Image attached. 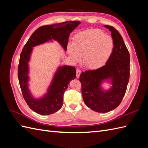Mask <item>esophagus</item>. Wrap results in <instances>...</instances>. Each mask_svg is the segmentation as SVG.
I'll use <instances>...</instances> for the list:
<instances>
[{"mask_svg": "<svg viewBox=\"0 0 148 148\" xmlns=\"http://www.w3.org/2000/svg\"><path fill=\"white\" fill-rule=\"evenodd\" d=\"M81 72H82L81 70L79 69H77V70H76V74H77V77L78 78L79 77V75H80V74H81Z\"/></svg>", "mask_w": 148, "mask_h": 148, "instance_id": "esophagus-1", "label": "esophagus"}]
</instances>
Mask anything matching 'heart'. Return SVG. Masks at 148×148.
Wrapping results in <instances>:
<instances>
[{
	"instance_id": "heart-1",
	"label": "heart",
	"mask_w": 148,
	"mask_h": 148,
	"mask_svg": "<svg viewBox=\"0 0 148 148\" xmlns=\"http://www.w3.org/2000/svg\"><path fill=\"white\" fill-rule=\"evenodd\" d=\"M114 43L112 38L100 29H89L75 35L73 43L67 47L74 62L83 57V64L89 70L99 69L109 60L112 53Z\"/></svg>"
}]
</instances>
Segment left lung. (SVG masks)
Masks as SVG:
<instances>
[{"instance_id": "8db88e82", "label": "left lung", "mask_w": 148, "mask_h": 148, "mask_svg": "<svg viewBox=\"0 0 148 148\" xmlns=\"http://www.w3.org/2000/svg\"><path fill=\"white\" fill-rule=\"evenodd\" d=\"M111 32L114 47L104 66L87 70L79 76L84 102L89 108L97 112H108L117 107L127 90L130 78V54L119 31L112 26L104 25ZM110 80L113 86L104 91L100 85Z\"/></svg>"}]
</instances>
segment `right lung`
<instances>
[{
    "label": "right lung",
    "mask_w": 148,
    "mask_h": 148,
    "mask_svg": "<svg viewBox=\"0 0 148 148\" xmlns=\"http://www.w3.org/2000/svg\"><path fill=\"white\" fill-rule=\"evenodd\" d=\"M81 23L78 21H65L56 25L42 26L36 30L26 43L20 54L18 66V78L23 98L31 109L41 115L56 112L63 105L64 93L71 80L76 77V69L71 66H59L55 73L48 91L43 97L35 99L28 89V70L33 47L49 41L59 42L66 51L70 33Z\"/></svg>",
    "instance_id": "obj_1"
}]
</instances>
